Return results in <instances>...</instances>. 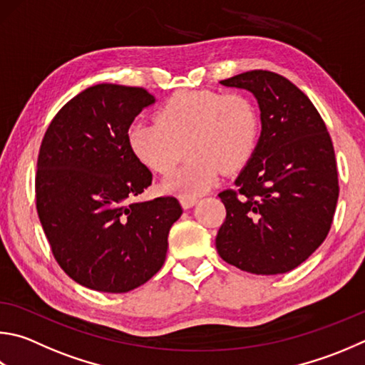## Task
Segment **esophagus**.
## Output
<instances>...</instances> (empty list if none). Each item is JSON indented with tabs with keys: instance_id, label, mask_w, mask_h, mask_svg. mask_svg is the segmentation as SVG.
I'll return each instance as SVG.
<instances>
[{
	"instance_id": "1",
	"label": "esophagus",
	"mask_w": 365,
	"mask_h": 365,
	"mask_svg": "<svg viewBox=\"0 0 365 365\" xmlns=\"http://www.w3.org/2000/svg\"><path fill=\"white\" fill-rule=\"evenodd\" d=\"M197 202L196 196H180V204L183 205V209H190Z\"/></svg>"
}]
</instances>
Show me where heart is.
<instances>
[{
  "instance_id": "b5f03b06",
  "label": "heart",
  "mask_w": 365,
  "mask_h": 365,
  "mask_svg": "<svg viewBox=\"0 0 365 365\" xmlns=\"http://www.w3.org/2000/svg\"><path fill=\"white\" fill-rule=\"evenodd\" d=\"M260 137L255 103L241 92L177 91L156 111V121H137L128 143L148 170L168 175L183 156L188 161L164 182L165 191L195 196L210 188L222 172L241 170Z\"/></svg>"
}]
</instances>
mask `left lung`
Returning a JSON list of instances; mask_svg holds the SVG:
<instances>
[{"label": "left lung", "instance_id": "8db88e82", "mask_svg": "<svg viewBox=\"0 0 365 365\" xmlns=\"http://www.w3.org/2000/svg\"><path fill=\"white\" fill-rule=\"evenodd\" d=\"M220 83L257 97L262 135L235 190L218 193L227 217L217 252L247 273H287L332 227L340 191L332 138L309 98L277 73L252 70Z\"/></svg>", "mask_w": 365, "mask_h": 365}]
</instances>
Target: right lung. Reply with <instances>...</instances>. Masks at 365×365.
Listing matches in <instances>:
<instances>
[{
  "mask_svg": "<svg viewBox=\"0 0 365 365\" xmlns=\"http://www.w3.org/2000/svg\"><path fill=\"white\" fill-rule=\"evenodd\" d=\"M153 102L143 88L91 86L58 110L39 148L36 209L52 255L98 292H129L151 279L183 212L174 196L132 202L153 175L132 155L128 132Z\"/></svg>",
  "mask_w": 365,
  "mask_h": 365,
  "instance_id": "1",
  "label": "right lung"
}]
</instances>
